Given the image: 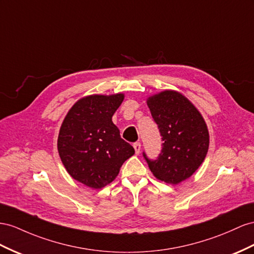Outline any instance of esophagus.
I'll use <instances>...</instances> for the list:
<instances>
[{"label":"esophagus","instance_id":"1","mask_svg":"<svg viewBox=\"0 0 254 254\" xmlns=\"http://www.w3.org/2000/svg\"><path fill=\"white\" fill-rule=\"evenodd\" d=\"M133 148H134V150H135V154L139 155V154H140V150H141V143H140V142L133 143Z\"/></svg>","mask_w":254,"mask_h":254}]
</instances>
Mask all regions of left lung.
<instances>
[{
	"label": "left lung",
	"mask_w": 254,
	"mask_h": 254,
	"mask_svg": "<svg viewBox=\"0 0 254 254\" xmlns=\"http://www.w3.org/2000/svg\"><path fill=\"white\" fill-rule=\"evenodd\" d=\"M147 106L162 136L157 159L145 158L154 176L177 185L201 166L209 146L208 129L201 113L181 93L163 91L147 99Z\"/></svg>",
	"instance_id": "obj_1"
}]
</instances>
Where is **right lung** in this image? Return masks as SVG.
Instances as JSON below:
<instances>
[{
  "label": "right lung",
  "mask_w": 254,
  "mask_h": 254,
  "mask_svg": "<svg viewBox=\"0 0 254 254\" xmlns=\"http://www.w3.org/2000/svg\"><path fill=\"white\" fill-rule=\"evenodd\" d=\"M123 100L124 94L86 96L71 107L61 126V160L72 178L90 188L100 189L113 182L134 154L112 122Z\"/></svg>",
  "instance_id": "obj_1"
}]
</instances>
